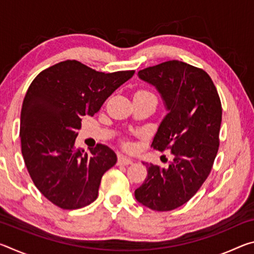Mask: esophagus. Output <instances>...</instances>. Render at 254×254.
<instances>
[{
  "mask_svg": "<svg viewBox=\"0 0 254 254\" xmlns=\"http://www.w3.org/2000/svg\"><path fill=\"white\" fill-rule=\"evenodd\" d=\"M118 163H119V165H122V166H127V165H132L133 160L130 158H127L126 156H119Z\"/></svg>",
  "mask_w": 254,
  "mask_h": 254,
  "instance_id": "obj_1",
  "label": "esophagus"
}]
</instances>
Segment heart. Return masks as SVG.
<instances>
[{"label": "heart", "mask_w": 254, "mask_h": 254, "mask_svg": "<svg viewBox=\"0 0 254 254\" xmlns=\"http://www.w3.org/2000/svg\"><path fill=\"white\" fill-rule=\"evenodd\" d=\"M136 94H151V93H149L148 91H144V89H141V91L136 92Z\"/></svg>", "instance_id": "1"}]
</instances>
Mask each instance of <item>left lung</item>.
I'll return each instance as SVG.
<instances>
[{
    "instance_id": "1",
    "label": "left lung",
    "mask_w": 254,
    "mask_h": 254,
    "mask_svg": "<svg viewBox=\"0 0 254 254\" xmlns=\"http://www.w3.org/2000/svg\"><path fill=\"white\" fill-rule=\"evenodd\" d=\"M137 75L157 88L168 111L151 147L170 150L174 160L168 168L143 162L148 176L134 196L145 207L167 212L187 203L212 170L220 145L221 100L207 72L179 60L144 68Z\"/></svg>"
}]
</instances>
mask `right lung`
I'll use <instances>...</instances> for the list:
<instances>
[{
	"label": "right lung",
	"mask_w": 254,
	"mask_h": 254,
	"mask_svg": "<svg viewBox=\"0 0 254 254\" xmlns=\"http://www.w3.org/2000/svg\"><path fill=\"white\" fill-rule=\"evenodd\" d=\"M134 70L96 71L77 60L42 70L29 86L20 119L21 151L33 184L63 209H77L97 198L101 179L117 163L104 144L89 152L76 149L85 115L93 117Z\"/></svg>",
	"instance_id": "add662e5"
}]
</instances>
